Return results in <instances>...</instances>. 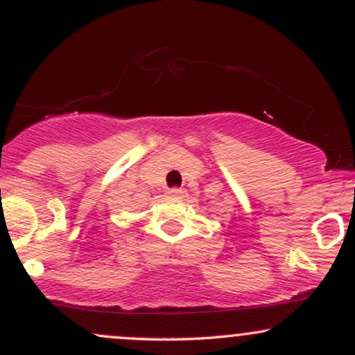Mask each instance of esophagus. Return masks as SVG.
Segmentation results:
<instances>
[{
	"label": "esophagus",
	"mask_w": 355,
	"mask_h": 355,
	"mask_svg": "<svg viewBox=\"0 0 355 355\" xmlns=\"http://www.w3.org/2000/svg\"><path fill=\"white\" fill-rule=\"evenodd\" d=\"M166 195H168V197H172V198H180L183 195V191L180 189H170L168 191H166Z\"/></svg>",
	"instance_id": "34e87169"
}]
</instances>
